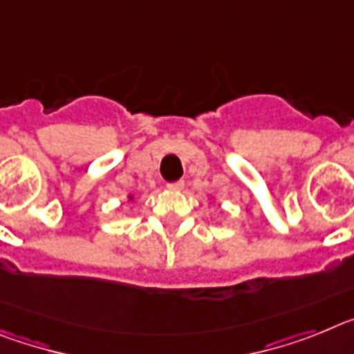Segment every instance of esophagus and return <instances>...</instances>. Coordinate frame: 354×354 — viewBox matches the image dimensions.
<instances>
[{
    "label": "esophagus",
    "instance_id": "1",
    "mask_svg": "<svg viewBox=\"0 0 354 354\" xmlns=\"http://www.w3.org/2000/svg\"><path fill=\"white\" fill-rule=\"evenodd\" d=\"M167 189L169 190H181L183 189V181H171V183H167Z\"/></svg>",
    "mask_w": 354,
    "mask_h": 354
}]
</instances>
